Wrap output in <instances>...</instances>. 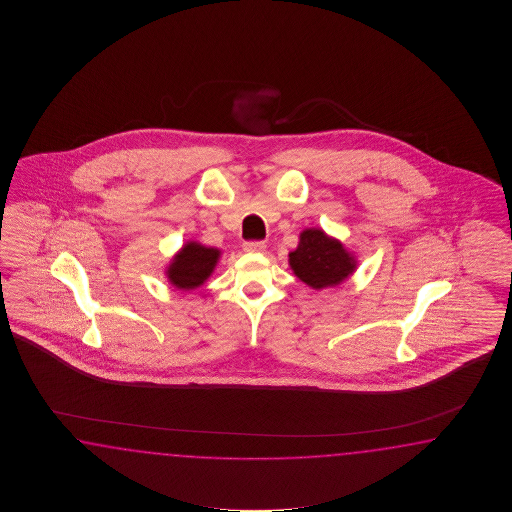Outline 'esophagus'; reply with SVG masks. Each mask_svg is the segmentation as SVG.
I'll return each instance as SVG.
<instances>
[{"mask_svg":"<svg viewBox=\"0 0 512 512\" xmlns=\"http://www.w3.org/2000/svg\"><path fill=\"white\" fill-rule=\"evenodd\" d=\"M243 251L263 252L265 251V243H263V241H245V243H243Z\"/></svg>","mask_w":512,"mask_h":512,"instance_id":"obj_1","label":"esophagus"}]
</instances>
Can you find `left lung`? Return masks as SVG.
Here are the masks:
<instances>
[{
    "label": "left lung",
    "mask_w": 512,
    "mask_h": 512,
    "mask_svg": "<svg viewBox=\"0 0 512 512\" xmlns=\"http://www.w3.org/2000/svg\"><path fill=\"white\" fill-rule=\"evenodd\" d=\"M289 265L309 287L324 289L349 278L357 261L340 241L329 238L324 230L305 229L298 247L289 252Z\"/></svg>",
    "instance_id": "1"
}]
</instances>
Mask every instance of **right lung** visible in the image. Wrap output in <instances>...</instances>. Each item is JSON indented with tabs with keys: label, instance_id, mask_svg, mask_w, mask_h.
I'll use <instances>...</instances> for the list:
<instances>
[{
	"label": "right lung",
	"instance_id": "right-lung-1",
	"mask_svg": "<svg viewBox=\"0 0 512 512\" xmlns=\"http://www.w3.org/2000/svg\"><path fill=\"white\" fill-rule=\"evenodd\" d=\"M221 251L205 247L197 241H188L183 249L175 254L174 260L166 269V276L172 285L183 291L203 285L216 269Z\"/></svg>",
	"mask_w": 512,
	"mask_h": 512
}]
</instances>
